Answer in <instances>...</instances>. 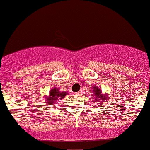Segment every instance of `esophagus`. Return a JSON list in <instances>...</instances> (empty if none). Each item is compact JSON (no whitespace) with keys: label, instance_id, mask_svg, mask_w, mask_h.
I'll list each match as a JSON object with an SVG mask.
<instances>
[{"label":"esophagus","instance_id":"1","mask_svg":"<svg viewBox=\"0 0 150 150\" xmlns=\"http://www.w3.org/2000/svg\"><path fill=\"white\" fill-rule=\"evenodd\" d=\"M81 94V91H79V92L75 93V94H77V95H79V94Z\"/></svg>","mask_w":150,"mask_h":150}]
</instances>
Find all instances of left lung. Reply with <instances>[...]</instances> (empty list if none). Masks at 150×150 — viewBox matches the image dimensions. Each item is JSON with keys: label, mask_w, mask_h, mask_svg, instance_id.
<instances>
[{"label": "left lung", "mask_w": 150, "mask_h": 150, "mask_svg": "<svg viewBox=\"0 0 150 150\" xmlns=\"http://www.w3.org/2000/svg\"><path fill=\"white\" fill-rule=\"evenodd\" d=\"M93 91H94V96L96 98L95 100L99 99V100H102V101H106V100L108 98L104 95H103L102 93H101V91L99 89V88H98V87H94V90Z\"/></svg>", "instance_id": "8db88e82"}]
</instances>
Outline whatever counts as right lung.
I'll return each instance as SVG.
<instances>
[{
	"mask_svg": "<svg viewBox=\"0 0 150 150\" xmlns=\"http://www.w3.org/2000/svg\"><path fill=\"white\" fill-rule=\"evenodd\" d=\"M67 94V93L63 91L62 92L58 88H53L50 90V97L46 98V101L50 104H56V100H62L64 97Z\"/></svg>",
	"mask_w": 150,
	"mask_h": 150,
	"instance_id": "add662e5",
	"label": "right lung"
}]
</instances>
